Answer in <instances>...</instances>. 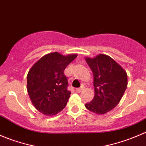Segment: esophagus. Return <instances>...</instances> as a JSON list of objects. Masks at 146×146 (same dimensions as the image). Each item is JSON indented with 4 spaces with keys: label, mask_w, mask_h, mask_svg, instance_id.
<instances>
[{
    "label": "esophagus",
    "mask_w": 146,
    "mask_h": 146,
    "mask_svg": "<svg viewBox=\"0 0 146 146\" xmlns=\"http://www.w3.org/2000/svg\"><path fill=\"white\" fill-rule=\"evenodd\" d=\"M85 89V87L83 86V85H82V86H81L80 87V88H76V92H81L82 90H83Z\"/></svg>",
    "instance_id": "obj_1"
}]
</instances>
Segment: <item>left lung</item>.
<instances>
[{"mask_svg": "<svg viewBox=\"0 0 146 146\" xmlns=\"http://www.w3.org/2000/svg\"><path fill=\"white\" fill-rule=\"evenodd\" d=\"M85 60L93 73L95 97L85 106L95 114H105L113 110L121 99L127 87V74L109 56L100 54Z\"/></svg>", "mask_w": 146, "mask_h": 146, "instance_id": "left-lung-1", "label": "left lung"}]
</instances>
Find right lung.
I'll return each mask as SVG.
<instances>
[{
  "label": "right lung",
  "mask_w": 146,
  "mask_h": 146,
  "mask_svg": "<svg viewBox=\"0 0 146 146\" xmlns=\"http://www.w3.org/2000/svg\"><path fill=\"white\" fill-rule=\"evenodd\" d=\"M77 57L54 52L44 56L29 70L27 91L36 110L47 116L58 114L66 106L71 92L64 71Z\"/></svg>",
  "instance_id": "right-lung-1"
}]
</instances>
